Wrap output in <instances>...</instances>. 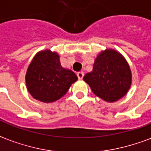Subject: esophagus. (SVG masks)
<instances>
[{"instance_id": "obj_1", "label": "esophagus", "mask_w": 151, "mask_h": 151, "mask_svg": "<svg viewBox=\"0 0 151 151\" xmlns=\"http://www.w3.org/2000/svg\"><path fill=\"white\" fill-rule=\"evenodd\" d=\"M83 76H84V74H83V71H80V72L77 73V76H78V79H79V80H82L83 78Z\"/></svg>"}]
</instances>
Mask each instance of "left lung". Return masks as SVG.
Listing matches in <instances>:
<instances>
[{
    "mask_svg": "<svg viewBox=\"0 0 151 151\" xmlns=\"http://www.w3.org/2000/svg\"><path fill=\"white\" fill-rule=\"evenodd\" d=\"M83 80L96 96L104 101L115 102L130 88L131 70L122 54L113 49H106L98 54L93 70L84 76Z\"/></svg>",
    "mask_w": 151,
    "mask_h": 151,
    "instance_id": "8db88e82",
    "label": "left lung"
}]
</instances>
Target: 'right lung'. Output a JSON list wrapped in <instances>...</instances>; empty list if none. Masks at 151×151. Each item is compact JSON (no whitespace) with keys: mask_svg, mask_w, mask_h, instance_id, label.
Returning <instances> with one entry per match:
<instances>
[{"mask_svg":"<svg viewBox=\"0 0 151 151\" xmlns=\"http://www.w3.org/2000/svg\"><path fill=\"white\" fill-rule=\"evenodd\" d=\"M78 80L76 75L61 66L59 55L50 50L38 52L26 74V88L36 100L44 103L58 101Z\"/></svg>","mask_w":151,"mask_h":151,"instance_id":"add662e5","label":"right lung"}]
</instances>
